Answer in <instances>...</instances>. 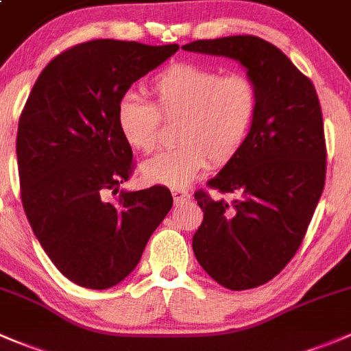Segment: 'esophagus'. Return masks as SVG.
<instances>
[{
  "mask_svg": "<svg viewBox=\"0 0 351 351\" xmlns=\"http://www.w3.org/2000/svg\"><path fill=\"white\" fill-rule=\"evenodd\" d=\"M172 196H174L176 204H179V202H184V201H189L191 199V194L187 193V191L180 189V187H176V189H172Z\"/></svg>",
  "mask_w": 351,
  "mask_h": 351,
  "instance_id": "esophagus-1",
  "label": "esophagus"
}]
</instances>
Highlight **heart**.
Here are the masks:
<instances>
[{"instance_id":"obj_1","label":"heart","mask_w":351,"mask_h":351,"mask_svg":"<svg viewBox=\"0 0 351 351\" xmlns=\"http://www.w3.org/2000/svg\"><path fill=\"white\" fill-rule=\"evenodd\" d=\"M154 104L128 93L117 106L123 140L140 152L155 150L160 117H180L177 140L182 145L165 150L142 164L152 184L184 187L209 164H228L241 150L254 125L258 95L243 74L221 72L193 62H176L149 84Z\"/></svg>"}]
</instances>
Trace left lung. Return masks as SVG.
<instances>
[{
	"instance_id": "obj_1",
	"label": "left lung",
	"mask_w": 351,
	"mask_h": 351,
	"mask_svg": "<svg viewBox=\"0 0 351 351\" xmlns=\"http://www.w3.org/2000/svg\"><path fill=\"white\" fill-rule=\"evenodd\" d=\"M182 49L237 60L256 88L258 108L247 142L208 182L234 199L194 194L204 218L193 250L223 287H258L291 262L323 193L326 147L319 99L282 50L254 35L196 40Z\"/></svg>"
}]
</instances>
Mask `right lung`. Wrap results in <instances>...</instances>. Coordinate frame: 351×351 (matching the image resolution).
<instances>
[{"label":"right lung","mask_w":351,"mask_h":351,"mask_svg":"<svg viewBox=\"0 0 351 351\" xmlns=\"http://www.w3.org/2000/svg\"><path fill=\"white\" fill-rule=\"evenodd\" d=\"M179 50L99 38L57 56L38 75L16 135L21 202L53 265L86 289L133 272L172 208L167 187L125 191L132 147L117 106L132 84Z\"/></svg>","instance_id":"right-lung-1"}]
</instances>
